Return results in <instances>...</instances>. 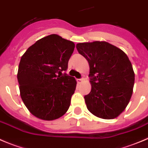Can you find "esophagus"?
Returning a JSON list of instances; mask_svg holds the SVG:
<instances>
[{
	"label": "esophagus",
	"mask_w": 148,
	"mask_h": 148,
	"mask_svg": "<svg viewBox=\"0 0 148 148\" xmlns=\"http://www.w3.org/2000/svg\"><path fill=\"white\" fill-rule=\"evenodd\" d=\"M83 81V79H77V82L78 84H80Z\"/></svg>",
	"instance_id": "obj_1"
}]
</instances>
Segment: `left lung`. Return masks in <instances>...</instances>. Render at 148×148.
<instances>
[{"label":"left lung","instance_id":"8db88e82","mask_svg":"<svg viewBox=\"0 0 148 148\" xmlns=\"http://www.w3.org/2000/svg\"><path fill=\"white\" fill-rule=\"evenodd\" d=\"M77 51L88 62L91 90L84 97L91 114L102 119L118 116L125 109L135 80L126 54L107 42H82Z\"/></svg>","mask_w":148,"mask_h":148}]
</instances>
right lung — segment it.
I'll return each instance as SVG.
<instances>
[{
	"mask_svg": "<svg viewBox=\"0 0 148 148\" xmlns=\"http://www.w3.org/2000/svg\"><path fill=\"white\" fill-rule=\"evenodd\" d=\"M73 42L58 34L39 40L22 56L18 81L21 98L34 116L43 120L62 116L69 109L77 81L67 74Z\"/></svg>",
	"mask_w": 148,
	"mask_h": 148,
	"instance_id": "1",
	"label": "right lung"
}]
</instances>
